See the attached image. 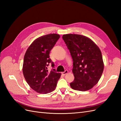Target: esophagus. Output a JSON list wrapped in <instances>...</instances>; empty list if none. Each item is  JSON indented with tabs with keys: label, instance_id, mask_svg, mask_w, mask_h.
I'll return each instance as SVG.
<instances>
[{
	"label": "esophagus",
	"instance_id": "1",
	"mask_svg": "<svg viewBox=\"0 0 121 121\" xmlns=\"http://www.w3.org/2000/svg\"><path fill=\"white\" fill-rule=\"evenodd\" d=\"M68 73V71H67V70H65L64 72H62L61 73H62V74L64 75H65V74H67Z\"/></svg>",
	"mask_w": 121,
	"mask_h": 121
}]
</instances>
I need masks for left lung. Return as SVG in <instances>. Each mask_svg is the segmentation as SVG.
I'll return each instance as SVG.
<instances>
[{"mask_svg": "<svg viewBox=\"0 0 121 121\" xmlns=\"http://www.w3.org/2000/svg\"><path fill=\"white\" fill-rule=\"evenodd\" d=\"M63 39L73 60L75 79L70 83L76 90H88L96 85L104 71L101 51L90 39L78 34H65Z\"/></svg>", "mask_w": 121, "mask_h": 121, "instance_id": "obj_1", "label": "left lung"}]
</instances>
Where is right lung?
Segmentation results:
<instances>
[{
	"label": "right lung",
	"mask_w": 121,
	"mask_h": 121,
	"mask_svg": "<svg viewBox=\"0 0 121 121\" xmlns=\"http://www.w3.org/2000/svg\"><path fill=\"white\" fill-rule=\"evenodd\" d=\"M60 36L56 34L44 35L35 39L28 47L25 54L23 72L26 81L36 92L46 94L56 88L61 74L54 69V64L49 58L50 50ZM53 69H47L49 64Z\"/></svg>",
	"instance_id": "add662e5"
}]
</instances>
